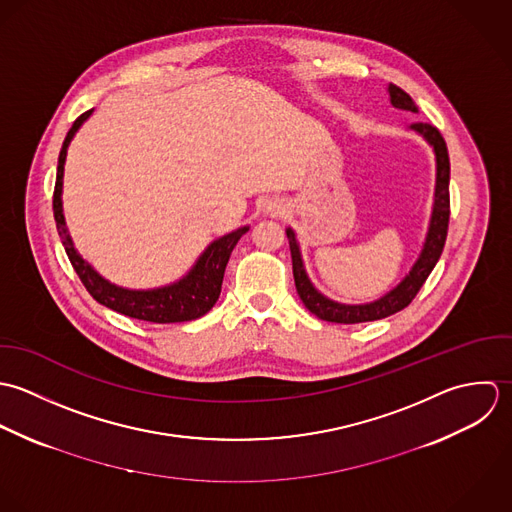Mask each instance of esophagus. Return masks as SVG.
<instances>
[{
  "instance_id": "1",
  "label": "esophagus",
  "mask_w": 512,
  "mask_h": 512,
  "mask_svg": "<svg viewBox=\"0 0 512 512\" xmlns=\"http://www.w3.org/2000/svg\"><path fill=\"white\" fill-rule=\"evenodd\" d=\"M269 211L281 213V211H283V205L279 204V202H273V204L269 205Z\"/></svg>"
}]
</instances>
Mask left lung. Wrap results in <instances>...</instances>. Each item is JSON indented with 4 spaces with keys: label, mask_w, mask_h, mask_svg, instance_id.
<instances>
[{
    "label": "left lung",
    "mask_w": 512,
    "mask_h": 512,
    "mask_svg": "<svg viewBox=\"0 0 512 512\" xmlns=\"http://www.w3.org/2000/svg\"><path fill=\"white\" fill-rule=\"evenodd\" d=\"M390 91V101L396 108H404L417 112V106L411 101L406 91H402L396 85L388 87ZM411 128L433 146L435 150V160H437V182H435V204H433V213H431V223L427 231V239L423 245V251L409 271L408 277L386 297H382L376 303L370 305H340L334 303L326 297H322L308 281L299 243L295 237V231L289 227L287 237H289V247H291V257H293V275H295V285L301 301L305 307L318 318L328 320V322H338V324H356V322H370V320H380L390 314H396L400 310L408 307L409 303L415 299L423 283L427 281L429 273L433 271L435 263L439 261L445 239H447V227H449V154H447V144L441 136V132L427 122H413Z\"/></svg>",
    "instance_id": "obj_1"
}]
</instances>
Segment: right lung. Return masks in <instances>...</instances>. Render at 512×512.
I'll return each mask as SVG.
<instances>
[{"label": "right lung", "instance_id": "1", "mask_svg": "<svg viewBox=\"0 0 512 512\" xmlns=\"http://www.w3.org/2000/svg\"><path fill=\"white\" fill-rule=\"evenodd\" d=\"M93 110L83 112L71 126V130L65 136L61 154H59V164H57V180H55V192H53V213L57 221V231L59 237L65 245L67 257L77 271L79 279L83 281L85 289L91 293L95 301H99L104 307L112 308L124 316L146 320V322H156V324H170V322H186V320H196L209 312L211 307L217 303L219 293H221V283H223V273L229 261V255L237 241L241 239L243 233H247L249 227H241L237 231H231L229 235H223L221 239L213 241L204 251V255L198 259L194 269L178 283L164 287V289H154V291H128L120 289L116 285H110L104 281L103 277L77 253L73 247L71 235L67 233L65 227V217H63V205H61V190H63V166H65V156L71 138L79 130V126L89 118Z\"/></svg>", "mask_w": 512, "mask_h": 512}]
</instances>
